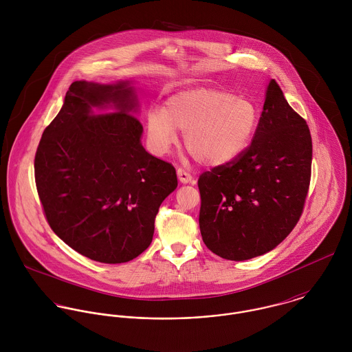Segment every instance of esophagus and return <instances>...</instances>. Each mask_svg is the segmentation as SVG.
Returning a JSON list of instances; mask_svg holds the SVG:
<instances>
[{"label":"esophagus","mask_w":352,"mask_h":352,"mask_svg":"<svg viewBox=\"0 0 352 352\" xmlns=\"http://www.w3.org/2000/svg\"><path fill=\"white\" fill-rule=\"evenodd\" d=\"M177 177H179V180L182 182V183H191L192 182V176L187 172V170H184L183 168H179L177 169Z\"/></svg>","instance_id":"34e87169"}]
</instances>
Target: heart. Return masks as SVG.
<instances>
[{
	"mask_svg": "<svg viewBox=\"0 0 352 352\" xmlns=\"http://www.w3.org/2000/svg\"><path fill=\"white\" fill-rule=\"evenodd\" d=\"M258 113L252 101L233 94L199 87L168 98L164 108L148 112V134L157 153H165L184 133V144L197 160L222 165L247 149L257 127Z\"/></svg>",
	"mask_w": 352,
	"mask_h": 352,
	"instance_id": "b5f03b06",
	"label": "heart"
}]
</instances>
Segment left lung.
I'll list each match as a JSON object with an SVG mask.
<instances>
[{"instance_id": "8db88e82", "label": "left lung", "mask_w": 352, "mask_h": 352, "mask_svg": "<svg viewBox=\"0 0 352 352\" xmlns=\"http://www.w3.org/2000/svg\"><path fill=\"white\" fill-rule=\"evenodd\" d=\"M310 176L306 120L271 80L250 146L199 176L203 243L234 261L274 250L301 218Z\"/></svg>"}]
</instances>
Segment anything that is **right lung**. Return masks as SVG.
<instances>
[{"instance_id": "right-lung-1", "label": "right lung", "mask_w": 352, "mask_h": 352, "mask_svg": "<svg viewBox=\"0 0 352 352\" xmlns=\"http://www.w3.org/2000/svg\"><path fill=\"white\" fill-rule=\"evenodd\" d=\"M126 82L76 81L43 131L35 154V183L52 232L95 261L116 264L151 245L160 204L177 187L172 164L141 145ZM94 106L115 111L95 113Z\"/></svg>"}]
</instances>
